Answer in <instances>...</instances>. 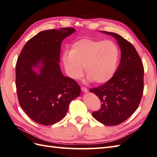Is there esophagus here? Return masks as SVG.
<instances>
[{
    "label": "esophagus",
    "mask_w": 157,
    "mask_h": 157,
    "mask_svg": "<svg viewBox=\"0 0 157 157\" xmlns=\"http://www.w3.org/2000/svg\"><path fill=\"white\" fill-rule=\"evenodd\" d=\"M81 90L83 91V92H85V93H87L88 92V89L86 88V87H81Z\"/></svg>",
    "instance_id": "esophagus-1"
}]
</instances>
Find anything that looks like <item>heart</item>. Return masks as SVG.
I'll return each instance as SVG.
<instances>
[{
    "instance_id": "heart-1",
    "label": "heart",
    "mask_w": 157,
    "mask_h": 157,
    "mask_svg": "<svg viewBox=\"0 0 157 157\" xmlns=\"http://www.w3.org/2000/svg\"><path fill=\"white\" fill-rule=\"evenodd\" d=\"M119 50L110 40L84 38L78 40L63 57L66 71L70 77L78 79L82 75V67L87 82L103 84L110 81L116 72Z\"/></svg>"
}]
</instances>
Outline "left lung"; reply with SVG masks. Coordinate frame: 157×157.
<instances>
[{
  "mask_svg": "<svg viewBox=\"0 0 157 157\" xmlns=\"http://www.w3.org/2000/svg\"><path fill=\"white\" fill-rule=\"evenodd\" d=\"M113 36L120 47L119 66L113 77L99 87L90 89L100 99L101 107L92 113L99 122L117 125L132 116L141 101L144 91V67L136 49L120 35L100 31Z\"/></svg>",
  "mask_w": 157,
  "mask_h": 157,
  "instance_id": "obj_1",
  "label": "left lung"
}]
</instances>
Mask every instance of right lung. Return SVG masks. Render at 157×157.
I'll use <instances>...</instances> for the list:
<instances>
[{
  "label": "right lung",
  "instance_id": "right-lung-1",
  "mask_svg": "<svg viewBox=\"0 0 157 157\" xmlns=\"http://www.w3.org/2000/svg\"><path fill=\"white\" fill-rule=\"evenodd\" d=\"M76 30L72 28L40 32L25 43L15 66L19 103L32 120L51 125L62 120L81 88L63 76L60 68L62 41Z\"/></svg>",
  "mask_w": 157,
  "mask_h": 157
}]
</instances>
